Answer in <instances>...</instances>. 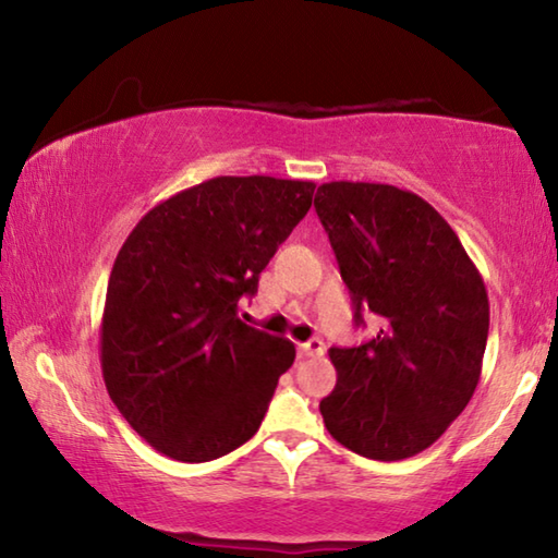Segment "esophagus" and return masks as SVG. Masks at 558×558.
<instances>
[{"label":"esophagus","mask_w":558,"mask_h":558,"mask_svg":"<svg viewBox=\"0 0 558 558\" xmlns=\"http://www.w3.org/2000/svg\"><path fill=\"white\" fill-rule=\"evenodd\" d=\"M298 354L302 359H310V356H323L325 354V344L323 339H310V342H302L298 344Z\"/></svg>","instance_id":"obj_1"}]
</instances>
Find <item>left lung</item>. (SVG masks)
<instances>
[{
  "label": "left lung",
  "mask_w": 558,
  "mask_h": 558,
  "mask_svg": "<svg viewBox=\"0 0 558 558\" xmlns=\"http://www.w3.org/2000/svg\"><path fill=\"white\" fill-rule=\"evenodd\" d=\"M315 209L352 292L354 323L381 319L359 347H332L337 384L319 401L337 442L372 460L433 446L475 393L489 302L448 221L391 184L329 182Z\"/></svg>",
  "instance_id": "obj_1"
}]
</instances>
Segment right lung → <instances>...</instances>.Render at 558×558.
I'll use <instances>...</instances> for the list:
<instances>
[{"mask_svg": "<svg viewBox=\"0 0 558 558\" xmlns=\"http://www.w3.org/2000/svg\"><path fill=\"white\" fill-rule=\"evenodd\" d=\"M313 194L300 179L214 177L157 204L122 243L102 310V379L167 458L216 460L256 436L295 344L245 325L239 300L256 295Z\"/></svg>", "mask_w": 558, "mask_h": 558, "instance_id": "obj_1", "label": "right lung"}]
</instances>
